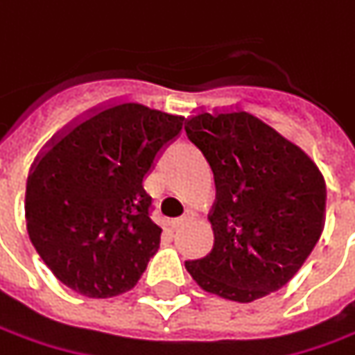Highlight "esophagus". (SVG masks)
<instances>
[{
  "label": "esophagus",
  "instance_id": "34e87169",
  "mask_svg": "<svg viewBox=\"0 0 355 355\" xmlns=\"http://www.w3.org/2000/svg\"><path fill=\"white\" fill-rule=\"evenodd\" d=\"M189 219H191V213H189V211H185L184 215H182V217H180V219H173V221H171V227H173V229H178V227L185 225V223H187V221H189Z\"/></svg>",
  "mask_w": 355,
  "mask_h": 355
}]
</instances>
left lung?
<instances>
[{"label": "left lung", "instance_id": "obj_1", "mask_svg": "<svg viewBox=\"0 0 355 355\" xmlns=\"http://www.w3.org/2000/svg\"><path fill=\"white\" fill-rule=\"evenodd\" d=\"M187 138L209 162L215 201L207 219L213 249L185 261L205 293L252 302L282 288L316 247L326 221V184L318 166L261 118L199 110Z\"/></svg>", "mask_w": 355, "mask_h": 355}]
</instances>
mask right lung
Here are the masks:
<instances>
[{
    "label": "right lung",
    "mask_w": 355,
    "mask_h": 355,
    "mask_svg": "<svg viewBox=\"0 0 355 355\" xmlns=\"http://www.w3.org/2000/svg\"><path fill=\"white\" fill-rule=\"evenodd\" d=\"M184 116L116 98L62 128L35 157L25 221L51 272L89 298L130 291L159 247L144 178Z\"/></svg>",
    "instance_id": "1"
}]
</instances>
